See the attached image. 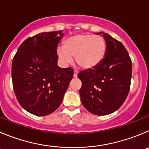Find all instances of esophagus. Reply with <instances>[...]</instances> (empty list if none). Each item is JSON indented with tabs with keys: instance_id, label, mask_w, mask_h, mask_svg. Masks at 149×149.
<instances>
[{
	"instance_id": "esophagus-1",
	"label": "esophagus",
	"mask_w": 149,
	"mask_h": 149,
	"mask_svg": "<svg viewBox=\"0 0 149 149\" xmlns=\"http://www.w3.org/2000/svg\"><path fill=\"white\" fill-rule=\"evenodd\" d=\"M78 76V71L77 70H74V74H73V77L76 78Z\"/></svg>"
}]
</instances>
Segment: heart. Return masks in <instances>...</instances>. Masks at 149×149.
I'll return each mask as SVG.
<instances>
[{
    "label": "heart",
    "instance_id": "1",
    "mask_svg": "<svg viewBox=\"0 0 149 149\" xmlns=\"http://www.w3.org/2000/svg\"><path fill=\"white\" fill-rule=\"evenodd\" d=\"M106 48V42L101 36L80 34L67 39L64 48H58L57 54L64 63H70L75 56L79 67L92 69L103 60Z\"/></svg>",
    "mask_w": 149,
    "mask_h": 149
}]
</instances>
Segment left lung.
<instances>
[{
    "label": "left lung",
    "mask_w": 149,
    "mask_h": 149,
    "mask_svg": "<svg viewBox=\"0 0 149 149\" xmlns=\"http://www.w3.org/2000/svg\"><path fill=\"white\" fill-rule=\"evenodd\" d=\"M105 56L93 69L78 74L82 85L79 90L81 104L94 115H106L121 107L129 94L132 63L128 51L120 42L107 33Z\"/></svg>",
    "instance_id": "obj_1"
}]
</instances>
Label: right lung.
Instances as JSON below:
<instances>
[{
    "mask_svg": "<svg viewBox=\"0 0 149 149\" xmlns=\"http://www.w3.org/2000/svg\"><path fill=\"white\" fill-rule=\"evenodd\" d=\"M62 37L59 31L29 37L13 58L15 95L22 107L33 115H48L57 109L73 76V68L57 65L56 49Z\"/></svg>",
    "mask_w": 149,
    "mask_h": 149,
    "instance_id": "obj_1",
    "label": "right lung"
}]
</instances>
